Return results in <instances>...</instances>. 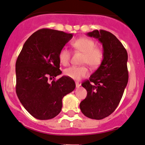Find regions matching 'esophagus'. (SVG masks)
<instances>
[{
	"label": "esophagus",
	"instance_id": "34e87169",
	"mask_svg": "<svg viewBox=\"0 0 145 145\" xmlns=\"http://www.w3.org/2000/svg\"><path fill=\"white\" fill-rule=\"evenodd\" d=\"M75 85H76V87H77V88H79V87H80L81 84H79V83H78V82H76V83H75Z\"/></svg>",
	"mask_w": 145,
	"mask_h": 145
}]
</instances>
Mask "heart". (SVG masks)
<instances>
[{"instance_id":"obj_1","label":"heart","mask_w":145,"mask_h":145,"mask_svg":"<svg viewBox=\"0 0 145 145\" xmlns=\"http://www.w3.org/2000/svg\"><path fill=\"white\" fill-rule=\"evenodd\" d=\"M73 48L83 53V64H87L92 68L100 66L104 58L103 51L99 47L96 46V43L88 37H79L73 40L71 43ZM58 59L60 64L66 66L71 59V52L68 48H62L58 53ZM90 73L88 68L86 66H72L64 70V74L68 78L74 80H80L81 78L87 77Z\"/></svg>"}]
</instances>
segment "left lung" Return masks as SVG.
<instances>
[{
	"label": "left lung",
	"instance_id": "8db88e82",
	"mask_svg": "<svg viewBox=\"0 0 145 145\" xmlns=\"http://www.w3.org/2000/svg\"><path fill=\"white\" fill-rule=\"evenodd\" d=\"M87 35L101 42L104 58L89 80L81 84L88 93L79 107L86 116L101 120L113 113L121 101L129 79L128 55L121 42L110 32L94 30Z\"/></svg>",
	"mask_w": 145,
	"mask_h": 145
}]
</instances>
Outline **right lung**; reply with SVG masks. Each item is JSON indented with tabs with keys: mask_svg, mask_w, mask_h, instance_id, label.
Here are the masks:
<instances>
[{
	"mask_svg": "<svg viewBox=\"0 0 145 145\" xmlns=\"http://www.w3.org/2000/svg\"><path fill=\"white\" fill-rule=\"evenodd\" d=\"M72 37V33L50 29L33 33L24 44L16 63V91L27 112L39 120L59 114L62 99L75 88L73 79L61 74L58 53ZM54 79L50 84L49 78Z\"/></svg>",
	"mask_w": 145,
	"mask_h": 145,
	"instance_id": "1",
	"label": "right lung"
}]
</instances>
